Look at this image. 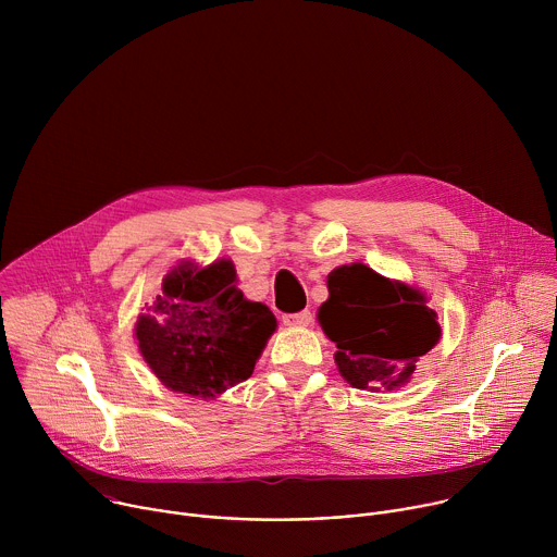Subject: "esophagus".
Here are the masks:
<instances>
[{
  "label": "esophagus",
  "mask_w": 557,
  "mask_h": 557,
  "mask_svg": "<svg viewBox=\"0 0 557 557\" xmlns=\"http://www.w3.org/2000/svg\"><path fill=\"white\" fill-rule=\"evenodd\" d=\"M282 322L286 326H308L312 322V312L310 310H301V312H293V314H284Z\"/></svg>",
  "instance_id": "34e87169"
}]
</instances>
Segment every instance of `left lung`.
Masks as SVG:
<instances>
[{
	"mask_svg": "<svg viewBox=\"0 0 557 557\" xmlns=\"http://www.w3.org/2000/svg\"><path fill=\"white\" fill-rule=\"evenodd\" d=\"M335 342L339 374L361 389L404 387L441 339L428 297L355 262L329 273V299L317 312Z\"/></svg>",
	"mask_w": 557,
	"mask_h": 557,
	"instance_id": "1",
	"label": "left lung"
}]
</instances>
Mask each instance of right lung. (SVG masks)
<instances>
[{"label":"right lung","instance_id":"right-lung-1","mask_svg":"<svg viewBox=\"0 0 557 557\" xmlns=\"http://www.w3.org/2000/svg\"><path fill=\"white\" fill-rule=\"evenodd\" d=\"M235 282L231 260H187L163 277V295L138 317V350L172 392L213 399L253 374L277 320Z\"/></svg>","mask_w":557,"mask_h":557}]
</instances>
